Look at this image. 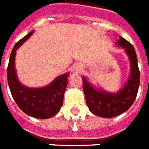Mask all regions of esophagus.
I'll use <instances>...</instances> for the list:
<instances>
[{
	"mask_svg": "<svg viewBox=\"0 0 149 149\" xmlns=\"http://www.w3.org/2000/svg\"><path fill=\"white\" fill-rule=\"evenodd\" d=\"M83 68V66L80 63H77L75 64L74 65H73V71L76 72V73H78V72H80L81 71V69Z\"/></svg>",
	"mask_w": 149,
	"mask_h": 149,
	"instance_id": "34e87169",
	"label": "esophagus"
}]
</instances>
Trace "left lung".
<instances>
[{"label":"left lung","instance_id":"left-lung-1","mask_svg":"<svg viewBox=\"0 0 149 149\" xmlns=\"http://www.w3.org/2000/svg\"><path fill=\"white\" fill-rule=\"evenodd\" d=\"M117 44L125 48L130 60L131 73L130 79L122 90L118 93L95 89L86 80H83V90L86 102L91 113L95 115L110 118H114L128 111L136 99L140 85V71L137 65V58L133 45L120 36Z\"/></svg>","mask_w":149,"mask_h":149}]
</instances>
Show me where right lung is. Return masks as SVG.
I'll list each match as a JSON object with an SVG mask.
<instances>
[{"label": "right lung", "mask_w": 149, "mask_h": 149, "mask_svg": "<svg viewBox=\"0 0 149 149\" xmlns=\"http://www.w3.org/2000/svg\"><path fill=\"white\" fill-rule=\"evenodd\" d=\"M31 31L18 41L13 47L7 68L8 84L11 94L19 108L25 114L36 118H49L60 111L68 84L69 73L60 76L49 85L42 88H28L19 82L15 70L16 49L31 36Z\"/></svg>", "instance_id": "add662e5"}]
</instances>
